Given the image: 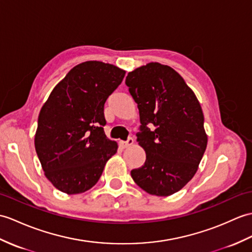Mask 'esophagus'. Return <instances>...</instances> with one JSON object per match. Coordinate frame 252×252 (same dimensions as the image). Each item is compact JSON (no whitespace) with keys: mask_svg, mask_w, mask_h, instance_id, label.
<instances>
[{"mask_svg":"<svg viewBox=\"0 0 252 252\" xmlns=\"http://www.w3.org/2000/svg\"><path fill=\"white\" fill-rule=\"evenodd\" d=\"M134 144V139L132 138V137H130L128 138L126 142H120V146L122 148H127V147H130V146H132Z\"/></svg>","mask_w":252,"mask_h":252,"instance_id":"1","label":"esophagus"}]
</instances>
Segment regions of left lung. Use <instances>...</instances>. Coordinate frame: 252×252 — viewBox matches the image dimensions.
Segmentation results:
<instances>
[{"label": "left lung", "instance_id": "1", "mask_svg": "<svg viewBox=\"0 0 252 252\" xmlns=\"http://www.w3.org/2000/svg\"><path fill=\"white\" fill-rule=\"evenodd\" d=\"M126 84L137 103V142L146 153L145 164L132 169L131 176L151 195H172L193 178L205 153L201 104L174 68L158 62L128 73Z\"/></svg>", "mask_w": 252, "mask_h": 252}]
</instances>
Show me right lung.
Wrapping results in <instances>:
<instances>
[{
  "label": "right lung",
  "mask_w": 252,
  "mask_h": 252,
  "mask_svg": "<svg viewBox=\"0 0 252 252\" xmlns=\"http://www.w3.org/2000/svg\"><path fill=\"white\" fill-rule=\"evenodd\" d=\"M126 75L113 64L79 63L40 108L35 150L46 178L66 194L91 189L118 144L104 133V104Z\"/></svg>",
  "instance_id": "right-lung-1"
}]
</instances>
